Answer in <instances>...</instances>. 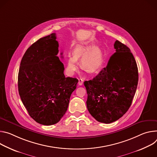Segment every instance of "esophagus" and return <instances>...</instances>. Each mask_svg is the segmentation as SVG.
<instances>
[{"mask_svg": "<svg viewBox=\"0 0 157 157\" xmlns=\"http://www.w3.org/2000/svg\"><path fill=\"white\" fill-rule=\"evenodd\" d=\"M83 78H80L79 79H78V85H82V84H83Z\"/></svg>", "mask_w": 157, "mask_h": 157, "instance_id": "34e87169", "label": "esophagus"}]
</instances>
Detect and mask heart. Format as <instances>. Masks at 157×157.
I'll use <instances>...</instances> for the list:
<instances>
[{"instance_id":"obj_1","label":"heart","mask_w":157,"mask_h":157,"mask_svg":"<svg viewBox=\"0 0 157 157\" xmlns=\"http://www.w3.org/2000/svg\"><path fill=\"white\" fill-rule=\"evenodd\" d=\"M81 57L82 67L90 73L97 72L103 62V54L98 47L90 48V47L77 45L74 50V56H68L67 71L70 74H74L78 68L77 60Z\"/></svg>"}]
</instances>
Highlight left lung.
Listing matches in <instances>:
<instances>
[{"label":"left lung","instance_id":"8db88e82","mask_svg":"<svg viewBox=\"0 0 157 157\" xmlns=\"http://www.w3.org/2000/svg\"><path fill=\"white\" fill-rule=\"evenodd\" d=\"M116 52L105 68L93 79L85 81L86 107L99 122L110 124L129 109L138 81V67L130 48L118 40Z\"/></svg>","mask_w":157,"mask_h":157}]
</instances>
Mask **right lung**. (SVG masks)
I'll return each mask as SVG.
<instances>
[{
	"label": "right lung",
	"instance_id": "1",
	"mask_svg": "<svg viewBox=\"0 0 157 157\" xmlns=\"http://www.w3.org/2000/svg\"><path fill=\"white\" fill-rule=\"evenodd\" d=\"M56 34L39 39L26 50L18 75L19 93L29 115L37 123L54 125L65 113L78 79L65 77L57 55ZM62 53L61 54V55Z\"/></svg>",
	"mask_w": 157,
	"mask_h": 157
}]
</instances>
